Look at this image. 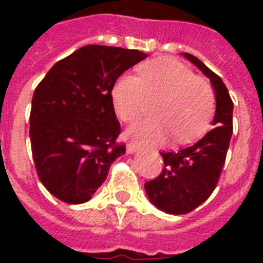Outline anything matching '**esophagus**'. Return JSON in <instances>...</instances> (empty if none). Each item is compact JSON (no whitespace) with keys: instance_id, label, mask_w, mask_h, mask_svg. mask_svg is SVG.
Instances as JSON below:
<instances>
[{"instance_id":"obj_1","label":"esophagus","mask_w":263,"mask_h":263,"mask_svg":"<svg viewBox=\"0 0 263 263\" xmlns=\"http://www.w3.org/2000/svg\"><path fill=\"white\" fill-rule=\"evenodd\" d=\"M139 150V146L136 143H128L127 144V153L128 154H134Z\"/></svg>"}]
</instances>
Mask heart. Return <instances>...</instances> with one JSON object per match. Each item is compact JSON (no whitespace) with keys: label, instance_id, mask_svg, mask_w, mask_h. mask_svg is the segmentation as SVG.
I'll return each instance as SVG.
<instances>
[{"label":"heart","instance_id":"obj_1","mask_svg":"<svg viewBox=\"0 0 263 263\" xmlns=\"http://www.w3.org/2000/svg\"><path fill=\"white\" fill-rule=\"evenodd\" d=\"M158 98L153 115L132 124L127 135L136 142L156 144L164 142L171 132L177 142L200 136L212 121L214 95L204 80L184 64L172 59H160L140 69V79L124 73L111 90L113 106L123 121H134L146 106V99Z\"/></svg>","mask_w":263,"mask_h":263}]
</instances>
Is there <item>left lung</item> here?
<instances>
[{
	"instance_id": "1",
	"label": "left lung",
	"mask_w": 263,
	"mask_h": 263,
	"mask_svg": "<svg viewBox=\"0 0 263 263\" xmlns=\"http://www.w3.org/2000/svg\"><path fill=\"white\" fill-rule=\"evenodd\" d=\"M183 55L210 80L216 111L212 129L188 147L161 153L165 168L157 179L144 183L148 200L168 214H187L212 195L225 164L233 131V102L222 79L195 55Z\"/></svg>"
}]
</instances>
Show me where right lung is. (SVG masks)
Listing matches in <instances>:
<instances>
[{
	"label": "right lung",
	"mask_w": 263,
	"mask_h": 263,
	"mask_svg": "<svg viewBox=\"0 0 263 263\" xmlns=\"http://www.w3.org/2000/svg\"><path fill=\"white\" fill-rule=\"evenodd\" d=\"M147 57L123 47L87 45L55 63L35 88L30 139L39 180L57 199L84 203L125 153L111 90Z\"/></svg>",
	"instance_id": "add662e5"
}]
</instances>
